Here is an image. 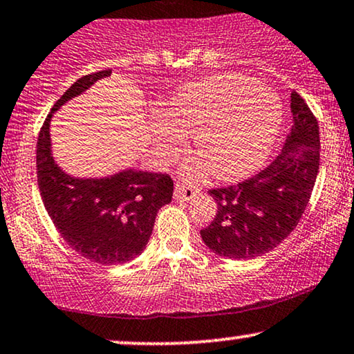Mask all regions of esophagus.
Instances as JSON below:
<instances>
[{
  "mask_svg": "<svg viewBox=\"0 0 354 354\" xmlns=\"http://www.w3.org/2000/svg\"><path fill=\"white\" fill-rule=\"evenodd\" d=\"M199 189L198 187L191 186V185H185V183H176L174 186V199L176 201H191L192 198H196Z\"/></svg>",
  "mask_w": 354,
  "mask_h": 354,
  "instance_id": "obj_1",
  "label": "esophagus"
}]
</instances>
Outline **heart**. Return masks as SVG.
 <instances>
[{"mask_svg": "<svg viewBox=\"0 0 354 354\" xmlns=\"http://www.w3.org/2000/svg\"><path fill=\"white\" fill-rule=\"evenodd\" d=\"M283 124V104L272 89L236 73L207 77L183 86L168 102V118L153 124L163 153L173 155L183 132L196 133L194 156L185 174L214 171L223 181L240 180L261 167Z\"/></svg>", "mask_w": 354, "mask_h": 354, "instance_id": "heart-1", "label": "heart"}]
</instances>
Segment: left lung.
Wrapping results in <instances>:
<instances>
[{
    "label": "left lung",
    "instance_id": "8db88e82",
    "mask_svg": "<svg viewBox=\"0 0 354 354\" xmlns=\"http://www.w3.org/2000/svg\"><path fill=\"white\" fill-rule=\"evenodd\" d=\"M290 113L292 129L274 162L239 185L209 191L217 214L201 236L218 257H261L301 221L319 173L320 136L315 115L296 91L290 93Z\"/></svg>",
    "mask_w": 354,
    "mask_h": 354
}]
</instances>
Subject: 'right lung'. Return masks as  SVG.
Wrapping results in <instances>:
<instances>
[{
  "instance_id": "right-lung-1",
  "label": "right lung",
  "mask_w": 354,
  "mask_h": 354,
  "mask_svg": "<svg viewBox=\"0 0 354 354\" xmlns=\"http://www.w3.org/2000/svg\"><path fill=\"white\" fill-rule=\"evenodd\" d=\"M111 75V70L82 77L48 113L37 138V183L48 216L58 234L82 257L100 265H122L144 252L156 212L171 203L168 174L124 169L106 178H75L55 163L50 119L71 97Z\"/></svg>"
}]
</instances>
